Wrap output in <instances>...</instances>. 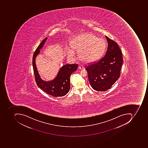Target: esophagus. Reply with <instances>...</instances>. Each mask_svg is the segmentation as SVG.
<instances>
[{
    "mask_svg": "<svg viewBox=\"0 0 148 148\" xmlns=\"http://www.w3.org/2000/svg\"><path fill=\"white\" fill-rule=\"evenodd\" d=\"M84 69V67L83 66H79L78 67V69L79 70H83Z\"/></svg>",
    "mask_w": 148,
    "mask_h": 148,
    "instance_id": "1",
    "label": "esophagus"
}]
</instances>
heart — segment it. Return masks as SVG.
<instances>
[{"instance_id":"heart-1","label":"heart","mask_w":148,"mask_h":148,"mask_svg":"<svg viewBox=\"0 0 148 148\" xmlns=\"http://www.w3.org/2000/svg\"><path fill=\"white\" fill-rule=\"evenodd\" d=\"M71 47H67V54L74 56L75 51H78L79 60L86 64L97 61L106 51V44L102 38H97L90 33L76 36L71 42Z\"/></svg>"}]
</instances>
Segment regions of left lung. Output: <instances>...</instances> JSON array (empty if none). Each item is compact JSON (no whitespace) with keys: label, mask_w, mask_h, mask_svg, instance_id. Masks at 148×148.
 I'll return each instance as SVG.
<instances>
[{"label":"left lung","mask_w":148,"mask_h":148,"mask_svg":"<svg viewBox=\"0 0 148 148\" xmlns=\"http://www.w3.org/2000/svg\"><path fill=\"white\" fill-rule=\"evenodd\" d=\"M106 37L108 45L104 56L85 68L90 85L99 92L109 89L118 79L123 62L118 45L107 36Z\"/></svg>","instance_id":"obj_1"}]
</instances>
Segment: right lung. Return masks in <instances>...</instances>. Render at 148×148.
<instances>
[{"instance_id":"obj_1","label":"right lung","mask_w":148,"mask_h":148,"mask_svg":"<svg viewBox=\"0 0 148 148\" xmlns=\"http://www.w3.org/2000/svg\"><path fill=\"white\" fill-rule=\"evenodd\" d=\"M47 38H45L37 48L32 59L33 70L36 82L38 87L49 95L55 97H62L66 95L70 89V76L77 69L78 64H67L63 65L57 75L51 80L46 81L41 78L36 65V59L40 52Z\"/></svg>"}]
</instances>
